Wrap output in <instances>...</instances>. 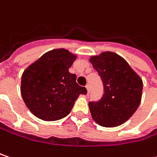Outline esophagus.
Masks as SVG:
<instances>
[{
    "label": "esophagus",
    "mask_w": 157,
    "mask_h": 157,
    "mask_svg": "<svg viewBox=\"0 0 157 157\" xmlns=\"http://www.w3.org/2000/svg\"><path fill=\"white\" fill-rule=\"evenodd\" d=\"M85 88H86V90H87L88 93H90V86H89V85H86V86H85Z\"/></svg>",
    "instance_id": "obj_1"
}]
</instances>
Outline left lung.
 <instances>
[{
  "label": "left lung",
  "instance_id": "obj_1",
  "mask_svg": "<svg viewBox=\"0 0 157 157\" xmlns=\"http://www.w3.org/2000/svg\"><path fill=\"white\" fill-rule=\"evenodd\" d=\"M102 80L104 93L98 101H90L93 120L103 127H115L126 122L139 107L143 82L119 55L106 51L90 59Z\"/></svg>",
  "mask_w": 157,
  "mask_h": 157
}]
</instances>
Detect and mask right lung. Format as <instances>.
<instances>
[{
    "instance_id": "right-lung-1",
    "label": "right lung",
    "mask_w": 157,
    "mask_h": 157,
    "mask_svg": "<svg viewBox=\"0 0 157 157\" xmlns=\"http://www.w3.org/2000/svg\"><path fill=\"white\" fill-rule=\"evenodd\" d=\"M76 56L65 49L43 54L22 75L21 95L28 109L44 121L60 120L69 114L80 94L76 75L69 73Z\"/></svg>"
}]
</instances>
